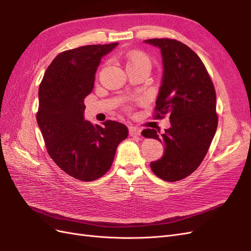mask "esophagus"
<instances>
[{
    "instance_id": "obj_1",
    "label": "esophagus",
    "mask_w": 251,
    "mask_h": 251,
    "mask_svg": "<svg viewBox=\"0 0 251 251\" xmlns=\"http://www.w3.org/2000/svg\"><path fill=\"white\" fill-rule=\"evenodd\" d=\"M128 133H130L131 136H139L141 134V128L139 127H136V126H130L128 128Z\"/></svg>"
}]
</instances>
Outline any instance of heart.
<instances>
[{"instance_id": "1", "label": "heart", "mask_w": 251, "mask_h": 251, "mask_svg": "<svg viewBox=\"0 0 251 251\" xmlns=\"http://www.w3.org/2000/svg\"><path fill=\"white\" fill-rule=\"evenodd\" d=\"M130 66H144L150 68V59L142 52H131L126 57V67Z\"/></svg>"}]
</instances>
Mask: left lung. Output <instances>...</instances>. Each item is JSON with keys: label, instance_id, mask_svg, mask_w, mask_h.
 Masks as SVG:
<instances>
[{"label": "left lung", "instance_id": "left-lung-1", "mask_svg": "<svg viewBox=\"0 0 251 251\" xmlns=\"http://www.w3.org/2000/svg\"><path fill=\"white\" fill-rule=\"evenodd\" d=\"M144 43L161 51L163 74L155 111L157 118L170 116L171 127L141 134L164 146L163 156L150 164L153 173L179 181L198 169L217 131L215 87L200 57L185 44L170 39Z\"/></svg>", "mask_w": 251, "mask_h": 251}]
</instances>
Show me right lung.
Segmentation results:
<instances>
[{
	"label": "right lung",
	"instance_id": "1",
	"mask_svg": "<svg viewBox=\"0 0 251 251\" xmlns=\"http://www.w3.org/2000/svg\"><path fill=\"white\" fill-rule=\"evenodd\" d=\"M118 45H89L64 51L47 68L39 88L36 114L49 156L69 176L93 181L107 173L127 127L107 120H85V98L92 92L101 58Z\"/></svg>",
	"mask_w": 251,
	"mask_h": 251
}]
</instances>
